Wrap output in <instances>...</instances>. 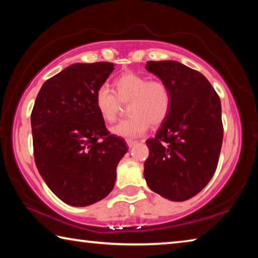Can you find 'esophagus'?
I'll return each instance as SVG.
<instances>
[{
	"mask_svg": "<svg viewBox=\"0 0 258 258\" xmlns=\"http://www.w3.org/2000/svg\"><path fill=\"white\" fill-rule=\"evenodd\" d=\"M126 144H127V146L131 148V147H133L134 145L137 144V141H134V140H126Z\"/></svg>",
	"mask_w": 258,
	"mask_h": 258,
	"instance_id": "34e87169",
	"label": "esophagus"
}]
</instances>
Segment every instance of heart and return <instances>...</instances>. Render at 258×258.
<instances>
[{
    "instance_id": "obj_1",
    "label": "heart",
    "mask_w": 258,
    "mask_h": 258,
    "mask_svg": "<svg viewBox=\"0 0 258 258\" xmlns=\"http://www.w3.org/2000/svg\"><path fill=\"white\" fill-rule=\"evenodd\" d=\"M94 103L100 117L113 122L120 111L121 103H130L128 119L113 126L116 137L134 139L144 134L149 124L158 126L166 120L172 107V94L165 83L149 80L134 72H127L114 80V92L108 85L96 89Z\"/></svg>"
}]
</instances>
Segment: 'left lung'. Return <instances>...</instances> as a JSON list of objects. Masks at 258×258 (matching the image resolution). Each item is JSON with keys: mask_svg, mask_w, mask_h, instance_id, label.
<instances>
[{"mask_svg": "<svg viewBox=\"0 0 258 258\" xmlns=\"http://www.w3.org/2000/svg\"><path fill=\"white\" fill-rule=\"evenodd\" d=\"M172 94V107L156 136L146 141L144 175L151 190L171 201L193 198L217 169L223 144L222 104L202 73L175 60L147 62Z\"/></svg>", "mask_w": 258, "mask_h": 258, "instance_id": "obj_1", "label": "left lung"}]
</instances>
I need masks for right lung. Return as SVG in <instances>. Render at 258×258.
<instances>
[{
    "label": "right lung",
    "mask_w": 258,
    "mask_h": 258,
    "mask_svg": "<svg viewBox=\"0 0 258 258\" xmlns=\"http://www.w3.org/2000/svg\"><path fill=\"white\" fill-rule=\"evenodd\" d=\"M113 70L109 62L72 64L42 85L32 110L36 167L69 206L87 207L109 195L128 150L108 132L94 103L96 89Z\"/></svg>",
    "instance_id": "obj_1"
}]
</instances>
